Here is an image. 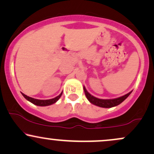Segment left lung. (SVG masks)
<instances>
[{
    "instance_id": "1",
    "label": "left lung",
    "mask_w": 154,
    "mask_h": 154,
    "mask_svg": "<svg viewBox=\"0 0 154 154\" xmlns=\"http://www.w3.org/2000/svg\"><path fill=\"white\" fill-rule=\"evenodd\" d=\"M83 89H84L85 93V95L86 97H87L88 100H89L91 103L103 108H111L116 106H118L119 104H120L122 102H123L124 100L126 99L129 95H130V93H132L131 91L130 92V93H128V94L123 95V96L119 97V98H114V99H100V98H95L93 95L90 94L85 87H83Z\"/></svg>"
}]
</instances>
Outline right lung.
Listing matches in <instances>:
<instances>
[{"label":"right lung","instance_id":"right-lung-1","mask_svg":"<svg viewBox=\"0 0 154 154\" xmlns=\"http://www.w3.org/2000/svg\"><path fill=\"white\" fill-rule=\"evenodd\" d=\"M22 94L26 100H29V101L31 102L32 103L35 104V105H36V106H46L51 105V104H54L56 103V102L59 99L60 97L61 96V95H62V92L60 93V95H58V96H56V98H52V99H48V100L35 99V98H31V97H29V96H27V95H24V93H22Z\"/></svg>","mask_w":154,"mask_h":154}]
</instances>
